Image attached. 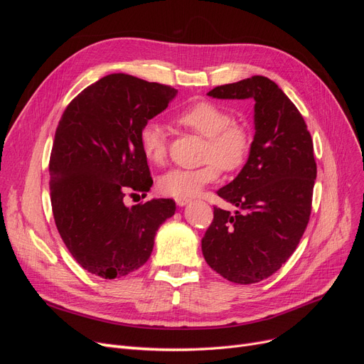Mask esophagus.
Instances as JSON below:
<instances>
[{
	"mask_svg": "<svg viewBox=\"0 0 364 364\" xmlns=\"http://www.w3.org/2000/svg\"><path fill=\"white\" fill-rule=\"evenodd\" d=\"M190 202L188 197H176V203H178L179 206H183Z\"/></svg>",
	"mask_w": 364,
	"mask_h": 364,
	"instance_id": "1",
	"label": "esophagus"
}]
</instances>
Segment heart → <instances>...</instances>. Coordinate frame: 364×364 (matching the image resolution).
Returning a JSON list of instances; mask_svg holds the SVG:
<instances>
[{
	"label": "heart",
	"instance_id": "b5f03b06",
	"mask_svg": "<svg viewBox=\"0 0 364 364\" xmlns=\"http://www.w3.org/2000/svg\"><path fill=\"white\" fill-rule=\"evenodd\" d=\"M178 124L205 138L202 159L197 168H174L162 174L158 188L171 197H190L214 182L220 171H238L246 164L252 150V134L246 124L234 119L230 109L214 102H197L176 117ZM142 155L151 164L167 158V136L156 121H149L139 132Z\"/></svg>",
	"mask_w": 364,
	"mask_h": 364
}]
</instances>
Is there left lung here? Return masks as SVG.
<instances>
[{"label":"left lung","instance_id":"left-lung-1","mask_svg":"<svg viewBox=\"0 0 364 364\" xmlns=\"http://www.w3.org/2000/svg\"><path fill=\"white\" fill-rule=\"evenodd\" d=\"M208 95L255 100L249 159L217 191L237 211L214 206L202 238L209 267L230 282L255 284L281 269L310 222L317 173L313 138L297 107L267 77L217 86Z\"/></svg>","mask_w":364,"mask_h":364}]
</instances>
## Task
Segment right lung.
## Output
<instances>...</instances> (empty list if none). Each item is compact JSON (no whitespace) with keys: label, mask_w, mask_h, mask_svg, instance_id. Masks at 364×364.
I'll return each instance as SVG.
<instances>
[{"label":"right lung","mask_w":364,"mask_h":364,"mask_svg":"<svg viewBox=\"0 0 364 364\" xmlns=\"http://www.w3.org/2000/svg\"><path fill=\"white\" fill-rule=\"evenodd\" d=\"M174 87L129 74H109L74 97L54 135L50 197L54 222L74 259L115 279L150 258L159 226L176 211L171 199L126 206V194L153 183L139 132L167 109Z\"/></svg>","instance_id":"right-lung-1"}]
</instances>
